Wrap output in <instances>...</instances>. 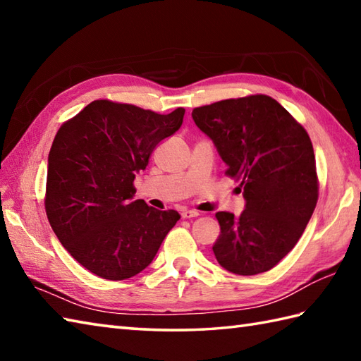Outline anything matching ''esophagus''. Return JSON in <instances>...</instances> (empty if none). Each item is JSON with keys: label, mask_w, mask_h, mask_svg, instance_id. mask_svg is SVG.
I'll return each mask as SVG.
<instances>
[{"label": "esophagus", "mask_w": 361, "mask_h": 361, "mask_svg": "<svg viewBox=\"0 0 361 361\" xmlns=\"http://www.w3.org/2000/svg\"><path fill=\"white\" fill-rule=\"evenodd\" d=\"M198 216H200V212L194 211V209H185L181 212L183 219H192V217H198Z\"/></svg>", "instance_id": "34e87169"}]
</instances>
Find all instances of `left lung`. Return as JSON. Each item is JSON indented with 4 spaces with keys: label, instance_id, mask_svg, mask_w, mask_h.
I'll return each instance as SVG.
<instances>
[{
    "label": "left lung",
    "instance_id": "1",
    "mask_svg": "<svg viewBox=\"0 0 361 361\" xmlns=\"http://www.w3.org/2000/svg\"><path fill=\"white\" fill-rule=\"evenodd\" d=\"M229 176L240 178L245 209L220 211L217 262L234 274L271 268L293 250L318 200L315 153L302 126L270 96L226 99L192 111Z\"/></svg>",
    "mask_w": 361,
    "mask_h": 361
}]
</instances>
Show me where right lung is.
I'll return each mask as SVG.
<instances>
[{
	"instance_id": "obj_1",
	"label": "right lung",
	"mask_w": 361,
	"mask_h": 361,
	"mask_svg": "<svg viewBox=\"0 0 361 361\" xmlns=\"http://www.w3.org/2000/svg\"><path fill=\"white\" fill-rule=\"evenodd\" d=\"M130 104L94 101L60 127L48 157L46 216L65 250L104 279L149 267L180 214L133 200L136 173L183 124Z\"/></svg>"
}]
</instances>
